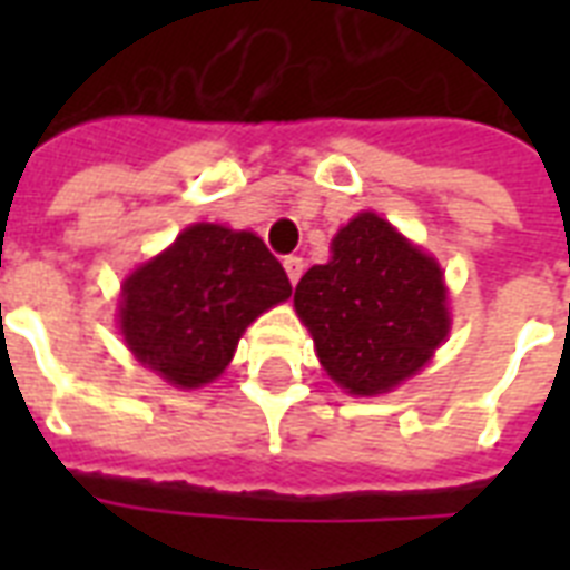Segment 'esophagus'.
I'll return each mask as SVG.
<instances>
[{"mask_svg":"<svg viewBox=\"0 0 570 570\" xmlns=\"http://www.w3.org/2000/svg\"><path fill=\"white\" fill-rule=\"evenodd\" d=\"M284 268H286V277H289V284H298L304 275V259L295 257V254H289V257H284Z\"/></svg>","mask_w":570,"mask_h":570,"instance_id":"1","label":"esophagus"}]
</instances>
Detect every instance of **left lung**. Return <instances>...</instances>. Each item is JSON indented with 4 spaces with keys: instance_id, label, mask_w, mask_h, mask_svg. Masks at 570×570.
Here are the masks:
<instances>
[{
    "instance_id": "1",
    "label": "left lung",
    "mask_w": 570,
    "mask_h": 570,
    "mask_svg": "<svg viewBox=\"0 0 570 570\" xmlns=\"http://www.w3.org/2000/svg\"><path fill=\"white\" fill-rule=\"evenodd\" d=\"M325 373L352 396H379L416 375L450 334L438 259L375 213L331 239V259L295 286Z\"/></svg>"
}]
</instances>
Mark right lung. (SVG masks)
<instances>
[{"instance_id": "1", "label": "right lung", "mask_w": 570, "mask_h": 570, "mask_svg": "<svg viewBox=\"0 0 570 570\" xmlns=\"http://www.w3.org/2000/svg\"><path fill=\"white\" fill-rule=\"evenodd\" d=\"M289 295L257 233L200 222L124 281L120 334L174 387H204L227 370L250 322Z\"/></svg>"}]
</instances>
